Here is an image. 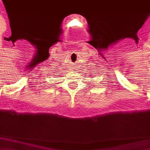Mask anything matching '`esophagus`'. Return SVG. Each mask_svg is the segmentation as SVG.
Instances as JSON below:
<instances>
[{
	"label": "esophagus",
	"instance_id": "obj_1",
	"mask_svg": "<svg viewBox=\"0 0 150 150\" xmlns=\"http://www.w3.org/2000/svg\"><path fill=\"white\" fill-rule=\"evenodd\" d=\"M74 65H75V64H73V66H72V67H73V68H74V67H75Z\"/></svg>",
	"mask_w": 150,
	"mask_h": 150
}]
</instances>
